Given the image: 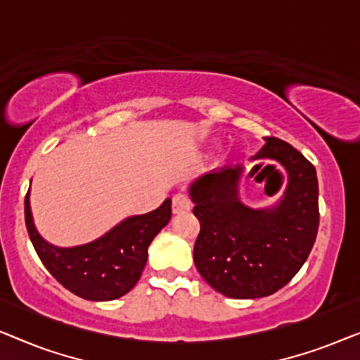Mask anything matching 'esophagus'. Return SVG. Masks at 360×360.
<instances>
[{"mask_svg": "<svg viewBox=\"0 0 360 360\" xmlns=\"http://www.w3.org/2000/svg\"><path fill=\"white\" fill-rule=\"evenodd\" d=\"M190 210H191V201L188 200V196L184 193H179L174 196V200H172V211H174L175 214L185 213V211H190Z\"/></svg>", "mask_w": 360, "mask_h": 360, "instance_id": "esophagus-1", "label": "esophagus"}]
</instances>
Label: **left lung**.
I'll use <instances>...</instances> for the list:
<instances>
[{"mask_svg": "<svg viewBox=\"0 0 360 360\" xmlns=\"http://www.w3.org/2000/svg\"><path fill=\"white\" fill-rule=\"evenodd\" d=\"M274 160L288 181L277 203L250 208L239 198L244 165H228L190 185L200 221L193 259L201 277L224 297L254 300L285 287L311 252L318 234L316 170L288 142L267 137L250 160Z\"/></svg>", "mask_w": 360, "mask_h": 360, "instance_id": "left-lung-1", "label": "left lung"}]
</instances>
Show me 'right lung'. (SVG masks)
I'll list each match as a JSON object with an SVG mask.
<instances>
[{
  "label": "right lung",
  "mask_w": 360,
  "mask_h": 360,
  "mask_svg": "<svg viewBox=\"0 0 360 360\" xmlns=\"http://www.w3.org/2000/svg\"><path fill=\"white\" fill-rule=\"evenodd\" d=\"M24 216L39 259L77 297L90 302H110L131 292L147 262V249L172 218V200L146 214L129 216L101 238L75 248H57L39 234L34 224L29 191Z\"/></svg>",
  "instance_id": "1"
}]
</instances>
